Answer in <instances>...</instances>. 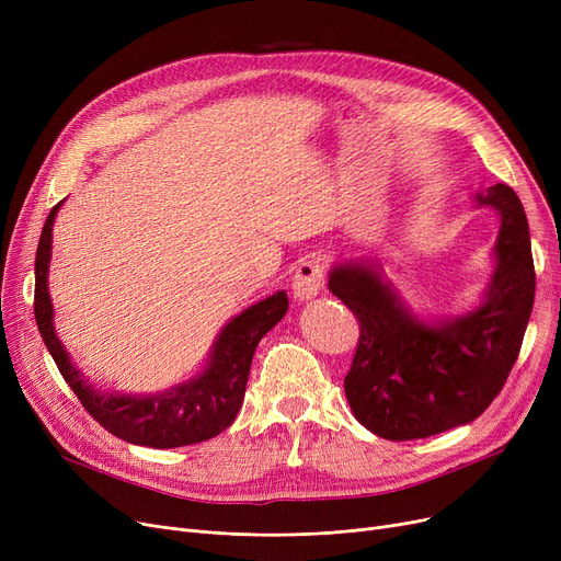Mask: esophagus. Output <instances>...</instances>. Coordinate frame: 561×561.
Returning <instances> with one entry per match:
<instances>
[{"instance_id": "1", "label": "esophagus", "mask_w": 561, "mask_h": 561, "mask_svg": "<svg viewBox=\"0 0 561 561\" xmlns=\"http://www.w3.org/2000/svg\"><path fill=\"white\" fill-rule=\"evenodd\" d=\"M322 284H325L322 263L316 259H305L296 268V275H293V298L298 302H309L318 296Z\"/></svg>"}]
</instances>
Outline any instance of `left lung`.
<instances>
[{
  "instance_id": "8db88e82",
  "label": "left lung",
  "mask_w": 561,
  "mask_h": 561,
  "mask_svg": "<svg viewBox=\"0 0 561 561\" xmlns=\"http://www.w3.org/2000/svg\"><path fill=\"white\" fill-rule=\"evenodd\" d=\"M473 199L497 211L500 229L491 282L470 311L416 316L370 259L330 271V290L362 328L345 398L355 419L381 438H425L476 421L518 359L537 284L527 218L507 184Z\"/></svg>"
}]
</instances>
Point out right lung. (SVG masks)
<instances>
[{"label": "right lung", "instance_id": "right-lung-1", "mask_svg": "<svg viewBox=\"0 0 561 561\" xmlns=\"http://www.w3.org/2000/svg\"><path fill=\"white\" fill-rule=\"evenodd\" d=\"M49 211L36 250V298L34 313L41 336L68 387L83 409L113 436L147 448H182L214 438L227 430L243 404L248 375L259 341L268 334L288 311L284 290L233 316L216 336L209 359L191 379L159 393H115L100 391L72 364L68 350L54 330V307L49 298L51 229L58 209Z\"/></svg>", "mask_w": 561, "mask_h": 561}]
</instances>
